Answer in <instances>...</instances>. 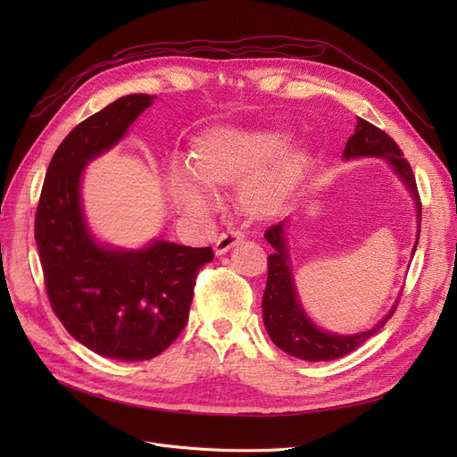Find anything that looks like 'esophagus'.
Segmentation results:
<instances>
[{
  "label": "esophagus",
  "instance_id": "1",
  "mask_svg": "<svg viewBox=\"0 0 457 457\" xmlns=\"http://www.w3.org/2000/svg\"><path fill=\"white\" fill-rule=\"evenodd\" d=\"M240 242H244V234L240 230H227L215 240V253L223 255L230 250V247L238 245Z\"/></svg>",
  "mask_w": 457,
  "mask_h": 457
}]
</instances>
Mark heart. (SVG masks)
<instances>
[{"instance_id":"b5f03b06","label":"heart","mask_w":457,"mask_h":457,"mask_svg":"<svg viewBox=\"0 0 457 457\" xmlns=\"http://www.w3.org/2000/svg\"><path fill=\"white\" fill-rule=\"evenodd\" d=\"M282 137L272 131H237L220 129L198 145L195 154V173L201 181L181 170L175 177L177 198L187 210L205 212L213 207L215 195L212 188L234 185L255 173L262 163L280 148ZM301 170L297 150H282L265 170L244 187V198L255 212L267 213L278 207L287 190L292 188ZM206 184L204 186L203 183Z\"/></svg>"}]
</instances>
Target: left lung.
<instances>
[{
    "label": "left lung",
    "instance_id": "obj_1",
    "mask_svg": "<svg viewBox=\"0 0 457 457\" xmlns=\"http://www.w3.org/2000/svg\"><path fill=\"white\" fill-rule=\"evenodd\" d=\"M343 156L345 160L362 156L389 160L395 171L400 175V179H403L411 192L413 202H416L418 207V223L421 227V200L416 185V177H413L408 160L403 156V150L398 148V145L389 135L373 126V123L358 118L354 133L349 137ZM265 238L274 247V253L269 255L267 287L265 294H262V322H265L267 334L270 336L272 343L284 353L309 362L336 361V358L349 354L361 347V345H364L373 334H378V331L386 324V320L393 316L398 301L379 324L364 331V334L336 336L318 329L299 305L294 276L292 269H289V259L286 252L284 223L269 227L265 232ZM418 240L416 245H413V252H416L418 247Z\"/></svg>",
    "mask_w": 457,
    "mask_h": 457
}]
</instances>
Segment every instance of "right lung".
<instances>
[{"mask_svg": "<svg viewBox=\"0 0 457 457\" xmlns=\"http://www.w3.org/2000/svg\"><path fill=\"white\" fill-rule=\"evenodd\" d=\"M154 95H128L76 126L47 168L34 237L53 312L76 341L121 362L163 353L187 326L200 269L212 247L158 240L139 252L108 250L86 227L79 179L116 145Z\"/></svg>", "mask_w": 457, "mask_h": 457, "instance_id": "1", "label": "right lung"}]
</instances>
